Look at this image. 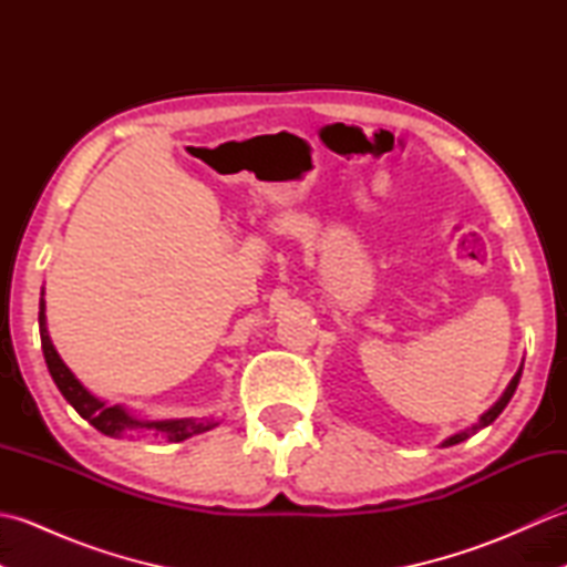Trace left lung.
<instances>
[{"label": "left lung", "mask_w": 567, "mask_h": 567, "mask_svg": "<svg viewBox=\"0 0 567 567\" xmlns=\"http://www.w3.org/2000/svg\"><path fill=\"white\" fill-rule=\"evenodd\" d=\"M522 370H524V365L519 368V370H516V375L512 378V382H509V388L507 390H504V394L499 396V400L495 402V404H492L489 409H487V412L483 414V416H480V421H477V424L473 426V429H465V431H461V433H453V436L451 439H445L441 445H443V449H449V445H455V443H461V441H465V439H470V436H473V433H477L480 429H485V426H489L492 424V421H495L502 412H504V406H507L509 404V400H512V396H514V392H516V384H519V380H522Z\"/></svg>", "instance_id": "1"}]
</instances>
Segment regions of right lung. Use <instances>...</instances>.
<instances>
[{
    "mask_svg": "<svg viewBox=\"0 0 567 567\" xmlns=\"http://www.w3.org/2000/svg\"><path fill=\"white\" fill-rule=\"evenodd\" d=\"M39 327H41V348H43V358L48 372H51L53 382L58 384L60 394L72 404V409L90 424L102 431L104 436L118 439L126 431H155V436H163L171 443H179L195 433H204L216 426V421H197V419H165V421H141L134 414L128 412L122 404H106L97 400L84 384L72 375V370L63 363V358L58 355L55 346L48 336L45 329V299L41 292V302H39Z\"/></svg>",
    "mask_w": 567,
    "mask_h": 567,
    "instance_id": "right-lung-1",
    "label": "right lung"
}]
</instances>
